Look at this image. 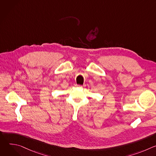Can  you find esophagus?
<instances>
[{
    "label": "esophagus",
    "instance_id": "1",
    "mask_svg": "<svg viewBox=\"0 0 156 156\" xmlns=\"http://www.w3.org/2000/svg\"><path fill=\"white\" fill-rule=\"evenodd\" d=\"M76 87H84L85 86V85H79V84H76Z\"/></svg>",
    "mask_w": 156,
    "mask_h": 156
}]
</instances>
